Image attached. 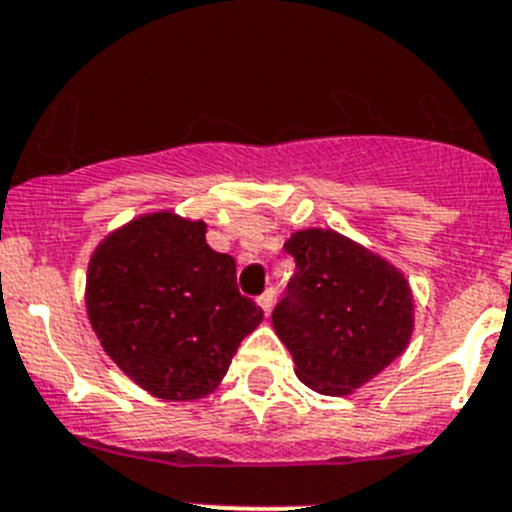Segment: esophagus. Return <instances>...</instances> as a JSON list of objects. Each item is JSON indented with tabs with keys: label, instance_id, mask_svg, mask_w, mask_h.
Returning a JSON list of instances; mask_svg holds the SVG:
<instances>
[{
	"label": "esophagus",
	"instance_id": "34e87169",
	"mask_svg": "<svg viewBox=\"0 0 512 512\" xmlns=\"http://www.w3.org/2000/svg\"><path fill=\"white\" fill-rule=\"evenodd\" d=\"M272 303H275V288H267L265 293H262L260 298H257V305H260V308L265 310V315H267L272 310Z\"/></svg>",
	"mask_w": 512,
	"mask_h": 512
}]
</instances>
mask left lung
Masks as SVG:
<instances>
[{
  "mask_svg": "<svg viewBox=\"0 0 512 512\" xmlns=\"http://www.w3.org/2000/svg\"><path fill=\"white\" fill-rule=\"evenodd\" d=\"M295 260L272 326L295 376L318 394L364 386L404 353L414 328L407 278L333 229H300L285 242Z\"/></svg>",
  "mask_w": 512,
  "mask_h": 512,
  "instance_id": "left-lung-1",
  "label": "left lung"
}]
</instances>
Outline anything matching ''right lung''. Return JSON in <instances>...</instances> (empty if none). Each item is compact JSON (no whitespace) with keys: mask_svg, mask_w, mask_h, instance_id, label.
I'll use <instances>...</instances> for the list:
<instances>
[{"mask_svg":"<svg viewBox=\"0 0 512 512\" xmlns=\"http://www.w3.org/2000/svg\"><path fill=\"white\" fill-rule=\"evenodd\" d=\"M207 224L171 212L108 234L88 265L85 305L100 346L148 394L202 399L219 386L262 308L237 290L234 257Z\"/></svg>","mask_w":512,"mask_h":512,"instance_id":"right-lung-1","label":"right lung"}]
</instances>
